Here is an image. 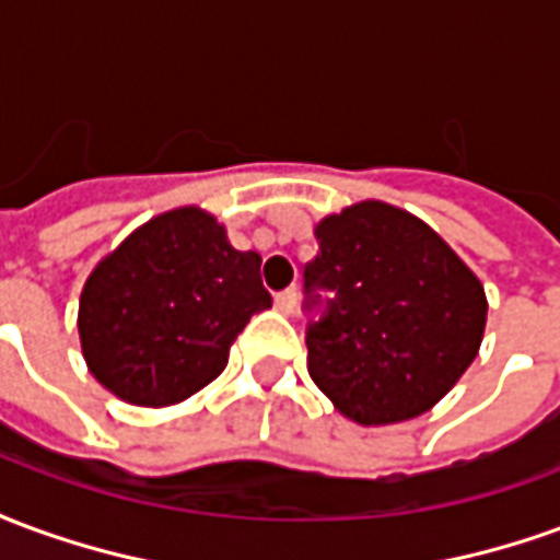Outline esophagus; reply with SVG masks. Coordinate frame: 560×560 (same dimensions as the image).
Returning <instances> with one entry per match:
<instances>
[{
  "mask_svg": "<svg viewBox=\"0 0 560 560\" xmlns=\"http://www.w3.org/2000/svg\"><path fill=\"white\" fill-rule=\"evenodd\" d=\"M276 308L284 312V315H291L293 308H296V291H293V288H284V291L276 293Z\"/></svg>",
  "mask_w": 560,
  "mask_h": 560,
  "instance_id": "34e87169",
  "label": "esophagus"
}]
</instances>
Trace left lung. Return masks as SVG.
Masks as SVG:
<instances>
[{"label":"left lung","instance_id":"obj_1","mask_svg":"<svg viewBox=\"0 0 560 560\" xmlns=\"http://www.w3.org/2000/svg\"><path fill=\"white\" fill-rule=\"evenodd\" d=\"M315 233L320 252L303 272L308 375L363 425L420 417L480 351L482 284L429 224L381 200Z\"/></svg>","mask_w":560,"mask_h":560}]
</instances>
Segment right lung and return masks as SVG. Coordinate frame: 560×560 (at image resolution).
Masks as SVG:
<instances>
[{
	"label": "right lung",
	"instance_id": "1",
	"mask_svg": "<svg viewBox=\"0 0 560 560\" xmlns=\"http://www.w3.org/2000/svg\"><path fill=\"white\" fill-rule=\"evenodd\" d=\"M269 305L260 255L236 252L207 212L173 209L131 233L86 279L80 345L110 393L161 408L215 381L236 336Z\"/></svg>",
	"mask_w": 560,
	"mask_h": 560
}]
</instances>
